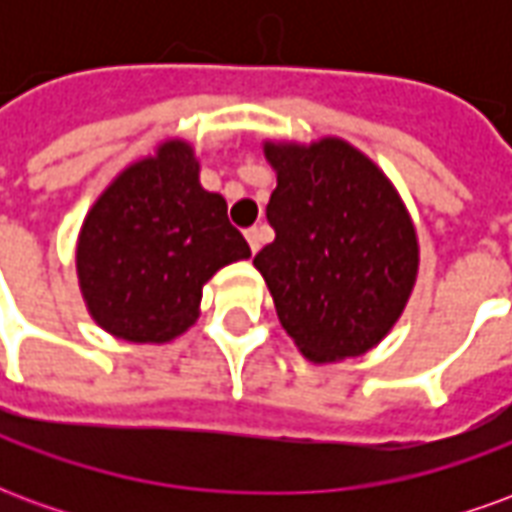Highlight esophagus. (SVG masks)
Returning a JSON list of instances; mask_svg holds the SVG:
<instances>
[{
  "label": "esophagus",
  "instance_id": "1",
  "mask_svg": "<svg viewBox=\"0 0 512 512\" xmlns=\"http://www.w3.org/2000/svg\"><path fill=\"white\" fill-rule=\"evenodd\" d=\"M244 235H246V241H249V249H252V252H257V249L263 246V227H249Z\"/></svg>",
  "mask_w": 512,
  "mask_h": 512
}]
</instances>
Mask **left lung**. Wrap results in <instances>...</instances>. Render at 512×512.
<instances>
[{
    "mask_svg": "<svg viewBox=\"0 0 512 512\" xmlns=\"http://www.w3.org/2000/svg\"><path fill=\"white\" fill-rule=\"evenodd\" d=\"M274 241L255 255L279 323L312 362L365 354L406 307L417 233L381 169L343 139L266 145Z\"/></svg>",
    "mask_w": 512,
    "mask_h": 512,
    "instance_id": "8db88e82",
    "label": "left lung"
}]
</instances>
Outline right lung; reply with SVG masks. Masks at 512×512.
<instances>
[{
    "instance_id": "right-lung-1",
    "label": "right lung",
    "mask_w": 512,
    "mask_h": 512,
    "mask_svg": "<svg viewBox=\"0 0 512 512\" xmlns=\"http://www.w3.org/2000/svg\"><path fill=\"white\" fill-rule=\"evenodd\" d=\"M227 202L200 186L186 142H164L98 197L76 268L95 323L128 343H167L197 321L202 285L249 257Z\"/></svg>"
}]
</instances>
